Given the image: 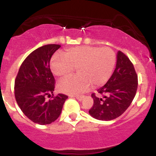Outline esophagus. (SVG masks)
<instances>
[{
	"instance_id": "obj_1",
	"label": "esophagus",
	"mask_w": 156,
	"mask_h": 156,
	"mask_svg": "<svg viewBox=\"0 0 156 156\" xmlns=\"http://www.w3.org/2000/svg\"><path fill=\"white\" fill-rule=\"evenodd\" d=\"M75 98H76L77 100H78V101H81V100H82V99L84 98V96H83V95H78V96H76V97H75Z\"/></svg>"
}]
</instances>
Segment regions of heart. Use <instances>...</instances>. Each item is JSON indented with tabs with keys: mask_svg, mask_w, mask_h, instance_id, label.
Segmentation results:
<instances>
[{
	"mask_svg": "<svg viewBox=\"0 0 156 156\" xmlns=\"http://www.w3.org/2000/svg\"><path fill=\"white\" fill-rule=\"evenodd\" d=\"M63 55L53 56L50 69L60 78H68L76 69L77 76L61 81L58 84L61 92L69 94L85 92L90 86L97 88L106 84L116 61L115 53L108 47H74L67 49Z\"/></svg>",
	"mask_w": 156,
	"mask_h": 156,
	"instance_id": "1",
	"label": "heart"
}]
</instances>
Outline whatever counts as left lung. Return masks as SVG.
<instances>
[{"label":"left lung","mask_w":156,"mask_h":156,"mask_svg":"<svg viewBox=\"0 0 156 156\" xmlns=\"http://www.w3.org/2000/svg\"><path fill=\"white\" fill-rule=\"evenodd\" d=\"M137 85V75L133 63L125 53L119 51L114 72L106 84L97 90L103 97L91 94L94 105L89 114L101 121H111L119 117L133 101Z\"/></svg>","instance_id":"1"}]
</instances>
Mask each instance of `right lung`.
Instances as JSON below:
<instances>
[{"mask_svg": "<svg viewBox=\"0 0 156 156\" xmlns=\"http://www.w3.org/2000/svg\"><path fill=\"white\" fill-rule=\"evenodd\" d=\"M60 45L47 44L31 52L20 66L15 80V98L22 112L36 124L49 125L59 118L66 95L54 91L55 79L50 69L51 56ZM53 96V94H52Z\"/></svg>", "mask_w": 156, "mask_h": 156, "instance_id": "right-lung-1", "label": "right lung"}]
</instances>
